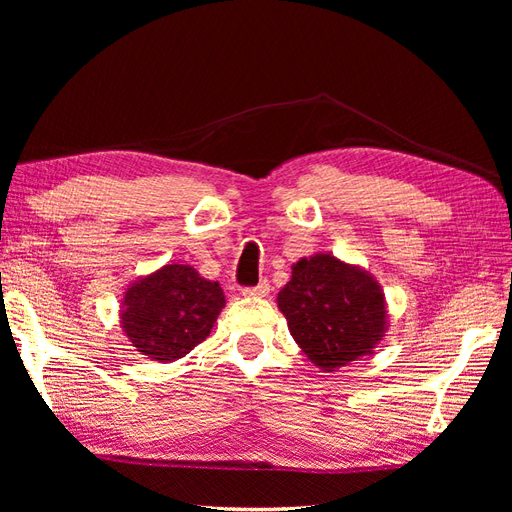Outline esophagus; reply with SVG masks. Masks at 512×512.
I'll return each mask as SVG.
<instances>
[{"label":"esophagus","mask_w":512,"mask_h":512,"mask_svg":"<svg viewBox=\"0 0 512 512\" xmlns=\"http://www.w3.org/2000/svg\"><path fill=\"white\" fill-rule=\"evenodd\" d=\"M268 292H270V284L264 279V281H259V284L253 286V288H244L242 295L244 297H266Z\"/></svg>","instance_id":"34e87169"}]
</instances>
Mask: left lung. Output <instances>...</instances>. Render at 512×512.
Wrapping results in <instances>:
<instances>
[{
    "label": "left lung",
    "instance_id": "obj_1",
    "mask_svg": "<svg viewBox=\"0 0 512 512\" xmlns=\"http://www.w3.org/2000/svg\"><path fill=\"white\" fill-rule=\"evenodd\" d=\"M277 306L301 352L323 372L374 354L389 328L385 292L376 277L332 253L292 264Z\"/></svg>",
    "mask_w": 512,
    "mask_h": 512
}]
</instances>
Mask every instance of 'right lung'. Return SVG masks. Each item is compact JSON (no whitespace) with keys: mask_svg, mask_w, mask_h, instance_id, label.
<instances>
[{"mask_svg":"<svg viewBox=\"0 0 512 512\" xmlns=\"http://www.w3.org/2000/svg\"><path fill=\"white\" fill-rule=\"evenodd\" d=\"M224 306L217 281L173 262L129 284L118 317L136 352L149 361L173 363L211 334Z\"/></svg>","mask_w":512,"mask_h":512,"instance_id":"right-lung-1","label":"right lung"}]
</instances>
